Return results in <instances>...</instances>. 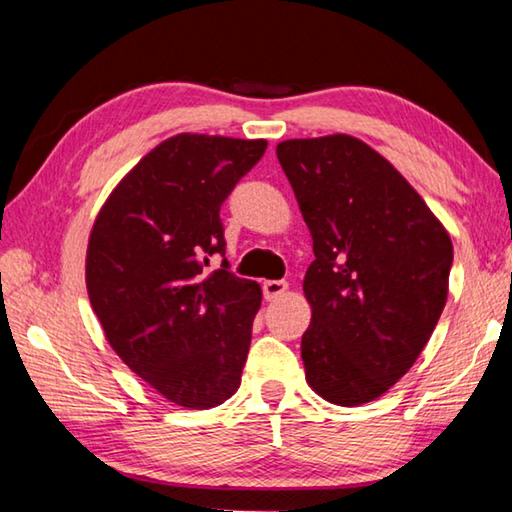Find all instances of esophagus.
Wrapping results in <instances>:
<instances>
[{
	"label": "esophagus",
	"mask_w": 512,
	"mask_h": 512,
	"mask_svg": "<svg viewBox=\"0 0 512 512\" xmlns=\"http://www.w3.org/2000/svg\"><path fill=\"white\" fill-rule=\"evenodd\" d=\"M287 289H289V284L284 282V280H266V282L262 284V291H264V298H266V300L282 298L284 293H287Z\"/></svg>",
	"instance_id": "esophagus-1"
}]
</instances>
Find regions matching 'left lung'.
I'll return each mask as SVG.
<instances>
[{"label":"left lung","instance_id":"left-lung-1","mask_svg":"<svg viewBox=\"0 0 512 512\" xmlns=\"http://www.w3.org/2000/svg\"><path fill=\"white\" fill-rule=\"evenodd\" d=\"M314 239L302 334L309 386L323 400H377L420 357L447 302V230L391 162L350 135L277 144Z\"/></svg>","mask_w":512,"mask_h":512}]
</instances>
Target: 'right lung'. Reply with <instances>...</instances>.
I'll use <instances>...</instances> for the list:
<instances>
[{"mask_svg": "<svg viewBox=\"0 0 512 512\" xmlns=\"http://www.w3.org/2000/svg\"><path fill=\"white\" fill-rule=\"evenodd\" d=\"M264 140L176 135L144 155L94 221L85 282L121 361L169 402L212 409L235 395L262 289L230 271L221 205ZM224 257L216 272L206 266Z\"/></svg>", "mask_w": 512, "mask_h": 512, "instance_id": "add662e5", "label": "right lung"}]
</instances>
